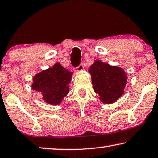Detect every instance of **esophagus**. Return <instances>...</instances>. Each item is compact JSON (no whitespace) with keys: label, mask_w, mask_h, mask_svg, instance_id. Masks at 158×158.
Here are the masks:
<instances>
[{"label":"esophagus","mask_w":158,"mask_h":158,"mask_svg":"<svg viewBox=\"0 0 158 158\" xmlns=\"http://www.w3.org/2000/svg\"><path fill=\"white\" fill-rule=\"evenodd\" d=\"M84 65H83V64H79V67H77L76 69H75V71L76 72H81L82 70H84Z\"/></svg>","instance_id":"34e87169"}]
</instances>
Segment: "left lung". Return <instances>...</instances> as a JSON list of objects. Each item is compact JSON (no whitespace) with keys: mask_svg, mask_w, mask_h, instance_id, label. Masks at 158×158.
<instances>
[{"mask_svg":"<svg viewBox=\"0 0 158 158\" xmlns=\"http://www.w3.org/2000/svg\"><path fill=\"white\" fill-rule=\"evenodd\" d=\"M89 72L94 91L99 95V99L103 103H113L124 94L127 75L121 67L96 60Z\"/></svg>","mask_w":158,"mask_h":158,"instance_id":"obj_1","label":"left lung"}]
</instances>
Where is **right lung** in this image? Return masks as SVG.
Masks as SVG:
<instances>
[{"label":"right lung","mask_w":158,"mask_h":158,"mask_svg":"<svg viewBox=\"0 0 158 158\" xmlns=\"http://www.w3.org/2000/svg\"><path fill=\"white\" fill-rule=\"evenodd\" d=\"M73 72L56 62L53 66L43 70L33 77L31 88L42 95V98L48 104L56 106L69 92Z\"/></svg>","instance_id":"right-lung-1"}]
</instances>
